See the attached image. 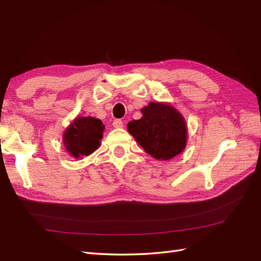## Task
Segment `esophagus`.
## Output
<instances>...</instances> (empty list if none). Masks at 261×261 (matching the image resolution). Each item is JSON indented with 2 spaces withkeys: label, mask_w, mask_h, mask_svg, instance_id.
Returning <instances> with one entry per match:
<instances>
[{
  "label": "esophagus",
  "mask_w": 261,
  "mask_h": 261,
  "mask_svg": "<svg viewBox=\"0 0 261 261\" xmlns=\"http://www.w3.org/2000/svg\"><path fill=\"white\" fill-rule=\"evenodd\" d=\"M113 126L114 127H122L123 126V122H122L120 119H116L113 121Z\"/></svg>",
  "instance_id": "esophagus-1"
}]
</instances>
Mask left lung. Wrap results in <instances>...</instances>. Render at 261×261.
<instances>
[{
    "label": "left lung",
    "instance_id": "obj_1",
    "mask_svg": "<svg viewBox=\"0 0 261 261\" xmlns=\"http://www.w3.org/2000/svg\"><path fill=\"white\" fill-rule=\"evenodd\" d=\"M142 118L127 123V131L153 158L168 160L186 146L184 118L167 104L151 102L141 110Z\"/></svg>",
    "mask_w": 261,
    "mask_h": 261
}]
</instances>
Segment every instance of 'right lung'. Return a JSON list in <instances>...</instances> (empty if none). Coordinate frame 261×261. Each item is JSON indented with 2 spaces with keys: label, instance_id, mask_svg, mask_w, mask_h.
<instances>
[{
  "label": "right lung",
  "instance_id": "1",
  "mask_svg": "<svg viewBox=\"0 0 261 261\" xmlns=\"http://www.w3.org/2000/svg\"><path fill=\"white\" fill-rule=\"evenodd\" d=\"M103 130L104 125L101 120L92 116L77 118L65 131V147L75 158L88 156L98 148Z\"/></svg>",
  "mask_w": 261,
  "mask_h": 261
}]
</instances>
